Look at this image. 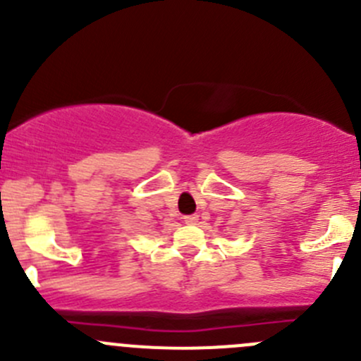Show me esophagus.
I'll return each instance as SVG.
<instances>
[{"label": "esophagus", "mask_w": 361, "mask_h": 361, "mask_svg": "<svg viewBox=\"0 0 361 361\" xmlns=\"http://www.w3.org/2000/svg\"><path fill=\"white\" fill-rule=\"evenodd\" d=\"M183 221L187 225H197L199 221V214H188V216L183 218Z\"/></svg>", "instance_id": "34e87169"}]
</instances>
